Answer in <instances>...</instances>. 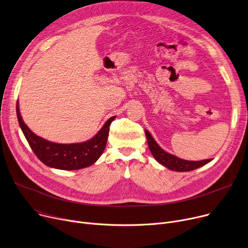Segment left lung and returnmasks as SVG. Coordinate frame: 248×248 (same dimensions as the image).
<instances>
[{"mask_svg": "<svg viewBox=\"0 0 248 248\" xmlns=\"http://www.w3.org/2000/svg\"><path fill=\"white\" fill-rule=\"evenodd\" d=\"M145 136L147 140V144L150 147V151L155 160L162 164L163 167L174 171H190L193 170L199 169L202 166H205L206 163L212 160V158L204 159V160H199V161H191V160H186L181 159L175 155H172L167 152H164L162 148L157 144V142L155 140L153 136L150 134V131L144 129Z\"/></svg>", "mask_w": 248, "mask_h": 248, "instance_id": "8db88e82", "label": "left lung"}]
</instances>
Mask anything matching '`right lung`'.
<instances>
[{
    "label": "right lung",
    "instance_id": "obj_1",
    "mask_svg": "<svg viewBox=\"0 0 248 248\" xmlns=\"http://www.w3.org/2000/svg\"><path fill=\"white\" fill-rule=\"evenodd\" d=\"M19 124L32 152L46 166L62 170H76L93 164L103 155L107 144L109 125L115 117L107 121L98 133L91 140L78 143H56L38 137L24 123L16 102Z\"/></svg>",
    "mask_w": 248,
    "mask_h": 248
}]
</instances>
